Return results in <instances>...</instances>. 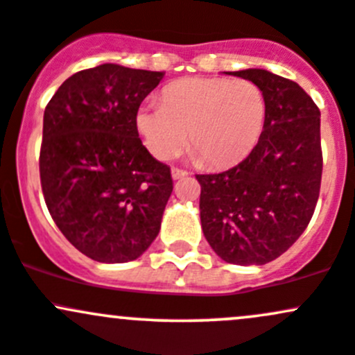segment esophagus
<instances>
[{"instance_id":"34e87169","label":"esophagus","mask_w":355,"mask_h":355,"mask_svg":"<svg viewBox=\"0 0 355 355\" xmlns=\"http://www.w3.org/2000/svg\"><path fill=\"white\" fill-rule=\"evenodd\" d=\"M171 174H173V179H181V178L188 176V173H186V171L178 169V167H173V169H171Z\"/></svg>"}]
</instances>
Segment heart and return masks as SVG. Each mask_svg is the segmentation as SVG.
Listing matches in <instances>:
<instances>
[{
	"mask_svg": "<svg viewBox=\"0 0 355 355\" xmlns=\"http://www.w3.org/2000/svg\"><path fill=\"white\" fill-rule=\"evenodd\" d=\"M137 130L159 161L188 144L211 167L234 166L257 146L264 130L266 98L247 79L188 78L164 89L162 103H144Z\"/></svg>",
	"mask_w": 355,
	"mask_h": 355,
	"instance_id": "b5f03b06",
	"label": "heart"
}]
</instances>
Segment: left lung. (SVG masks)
<instances>
[{
    "mask_svg": "<svg viewBox=\"0 0 355 355\" xmlns=\"http://www.w3.org/2000/svg\"><path fill=\"white\" fill-rule=\"evenodd\" d=\"M227 74L261 87L264 130L237 166L196 176L201 228L225 262L262 266L284 254L313 216L323 167L320 110L300 85L266 69Z\"/></svg>",
    "mask_w": 355,
    "mask_h": 355,
    "instance_id": "obj_1",
    "label": "left lung"
}]
</instances>
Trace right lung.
I'll list each match as a JSON object with an SVG mask.
<instances>
[{
    "mask_svg": "<svg viewBox=\"0 0 355 355\" xmlns=\"http://www.w3.org/2000/svg\"><path fill=\"white\" fill-rule=\"evenodd\" d=\"M162 78L101 64L66 79L45 108V203L64 237L93 261H135L161 230L173 178L142 146L135 118Z\"/></svg>",
    "mask_w": 355,
    "mask_h": 355,
    "instance_id": "right-lung-1",
    "label": "right lung"
}]
</instances>
